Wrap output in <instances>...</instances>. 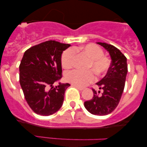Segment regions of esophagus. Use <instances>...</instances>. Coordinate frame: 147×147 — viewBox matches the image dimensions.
<instances>
[{"label": "esophagus", "instance_id": "34e87169", "mask_svg": "<svg viewBox=\"0 0 147 147\" xmlns=\"http://www.w3.org/2000/svg\"><path fill=\"white\" fill-rule=\"evenodd\" d=\"M72 86H75V88H77L79 90H84V88H82V87H79V86H75V85H72Z\"/></svg>", "mask_w": 147, "mask_h": 147}]
</instances>
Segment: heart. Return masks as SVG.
Here are the masks:
<instances>
[{
    "mask_svg": "<svg viewBox=\"0 0 147 147\" xmlns=\"http://www.w3.org/2000/svg\"><path fill=\"white\" fill-rule=\"evenodd\" d=\"M80 51L89 59L86 69L91 70L82 72L73 70L66 72L65 78L68 82L79 87H84L95 80V76L100 77L106 73L110 67L111 61L107 57L104 55V51L100 47L93 43L69 48L63 52L61 56V65L65 69L70 68L73 65L75 52Z\"/></svg>",
    "mask_w": 147,
    "mask_h": 147,
    "instance_id": "heart-1",
    "label": "heart"
}]
</instances>
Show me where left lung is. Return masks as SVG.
<instances>
[{"label":"left lung","instance_id":"8db88e82","mask_svg":"<svg viewBox=\"0 0 147 147\" xmlns=\"http://www.w3.org/2000/svg\"><path fill=\"white\" fill-rule=\"evenodd\" d=\"M109 52L111 63L104 78L97 82L100 91L92 89V98L84 102V106L91 114L106 115L116 109L124 91L126 75L128 72L126 58L119 49L106 43L97 42Z\"/></svg>","mask_w":147,"mask_h":147}]
</instances>
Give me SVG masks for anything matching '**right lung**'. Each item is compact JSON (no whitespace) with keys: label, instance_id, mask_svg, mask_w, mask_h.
Returning <instances> with one entry per match:
<instances>
[{"label":"right lung","instance_id":"right-lung-1","mask_svg":"<svg viewBox=\"0 0 147 147\" xmlns=\"http://www.w3.org/2000/svg\"><path fill=\"white\" fill-rule=\"evenodd\" d=\"M70 44L47 41L27 50L19 65V82L25 98L35 113L48 116L63 105L70 84H53L61 78V55Z\"/></svg>","mask_w":147,"mask_h":147}]
</instances>
